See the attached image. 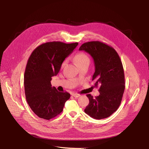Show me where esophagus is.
Returning <instances> with one entry per match:
<instances>
[{
	"instance_id": "1",
	"label": "esophagus",
	"mask_w": 149,
	"mask_h": 149,
	"mask_svg": "<svg viewBox=\"0 0 149 149\" xmlns=\"http://www.w3.org/2000/svg\"><path fill=\"white\" fill-rule=\"evenodd\" d=\"M72 96H74V97H79V96H80V95L79 94H74V93H73L72 94Z\"/></svg>"
}]
</instances>
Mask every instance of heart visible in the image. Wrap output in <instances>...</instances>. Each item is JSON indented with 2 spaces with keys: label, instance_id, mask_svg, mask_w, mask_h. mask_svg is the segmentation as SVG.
<instances>
[{
  "label": "heart",
  "instance_id": "obj_1",
  "mask_svg": "<svg viewBox=\"0 0 149 149\" xmlns=\"http://www.w3.org/2000/svg\"><path fill=\"white\" fill-rule=\"evenodd\" d=\"M74 61L78 67L84 64H87V63L89 64L90 63L89 57L84 52H79L74 57ZM65 63L66 61H64L62 63L61 67H63L65 65Z\"/></svg>",
  "mask_w": 149,
  "mask_h": 149
}]
</instances>
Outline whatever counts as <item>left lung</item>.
<instances>
[{
	"mask_svg": "<svg viewBox=\"0 0 149 149\" xmlns=\"http://www.w3.org/2000/svg\"><path fill=\"white\" fill-rule=\"evenodd\" d=\"M79 50L93 57L95 72L92 80L95 87L100 86V95L95 98L90 94L87 95L90 102L84 111L95 119L107 118L119 107L125 89L121 61L113 47L100 41L86 42Z\"/></svg>",
	"mask_w": 149,
	"mask_h": 149,
	"instance_id": "obj_1",
	"label": "left lung"
}]
</instances>
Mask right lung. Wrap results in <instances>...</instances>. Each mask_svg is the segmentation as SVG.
<instances>
[{
    "label": "right lung",
    "instance_id": "obj_1",
    "mask_svg": "<svg viewBox=\"0 0 149 149\" xmlns=\"http://www.w3.org/2000/svg\"><path fill=\"white\" fill-rule=\"evenodd\" d=\"M78 44L47 42L38 47L29 58L24 75L25 93L30 108L39 117L48 120L55 117L70 98L68 93L52 87L51 81Z\"/></svg>",
    "mask_w": 149,
    "mask_h": 149
}]
</instances>
